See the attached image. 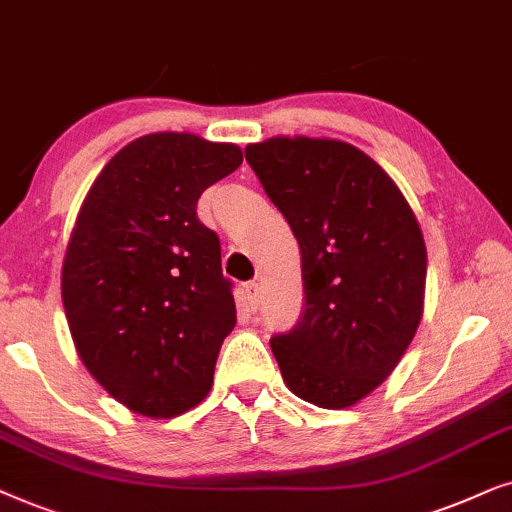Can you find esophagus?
I'll list each match as a JSON object with an SVG mask.
<instances>
[{"mask_svg": "<svg viewBox=\"0 0 512 512\" xmlns=\"http://www.w3.org/2000/svg\"><path fill=\"white\" fill-rule=\"evenodd\" d=\"M243 299H245V306H248L250 311H257V304H260V283H255V281L245 283Z\"/></svg>", "mask_w": 512, "mask_h": 512, "instance_id": "1", "label": "esophagus"}]
</instances>
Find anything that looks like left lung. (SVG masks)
<instances>
[{"label":"left lung","instance_id":"8db88e82","mask_svg":"<svg viewBox=\"0 0 512 512\" xmlns=\"http://www.w3.org/2000/svg\"><path fill=\"white\" fill-rule=\"evenodd\" d=\"M302 250L304 313L271 351L306 403L344 410L400 363L424 316L426 243L398 185L358 147L269 138L245 147Z\"/></svg>","mask_w":512,"mask_h":512}]
</instances>
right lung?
Instances as JSON below:
<instances>
[{"mask_svg":"<svg viewBox=\"0 0 512 512\" xmlns=\"http://www.w3.org/2000/svg\"><path fill=\"white\" fill-rule=\"evenodd\" d=\"M241 163L231 142L142 135L81 203L60 276L67 325L93 379L142 417L185 414L213 386L236 304L196 203Z\"/></svg>","mask_w":512,"mask_h":512,"instance_id":"1","label":"right lung"}]
</instances>
